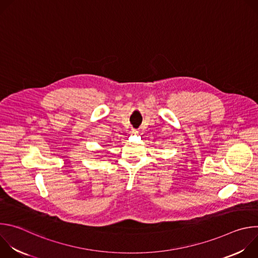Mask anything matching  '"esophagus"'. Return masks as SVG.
Returning <instances> with one entry per match:
<instances>
[{"mask_svg": "<svg viewBox=\"0 0 258 258\" xmlns=\"http://www.w3.org/2000/svg\"><path fill=\"white\" fill-rule=\"evenodd\" d=\"M131 134H132V135H137V134H138V131H136V130H132Z\"/></svg>", "mask_w": 258, "mask_h": 258, "instance_id": "obj_1", "label": "esophagus"}]
</instances>
